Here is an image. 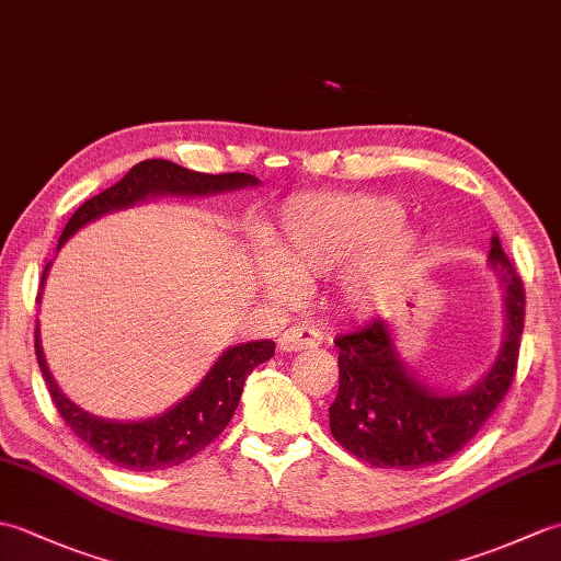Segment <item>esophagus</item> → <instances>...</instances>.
<instances>
[{
    "instance_id": "esophagus-1",
    "label": "esophagus",
    "mask_w": 561,
    "mask_h": 561,
    "mask_svg": "<svg viewBox=\"0 0 561 561\" xmlns=\"http://www.w3.org/2000/svg\"><path fill=\"white\" fill-rule=\"evenodd\" d=\"M323 344V332L313 325H291L282 332L279 337V350L282 352H299V350H311Z\"/></svg>"
}]
</instances>
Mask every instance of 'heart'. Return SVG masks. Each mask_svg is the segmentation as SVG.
<instances>
[{
	"label": "heart",
	"instance_id": "obj_1",
	"mask_svg": "<svg viewBox=\"0 0 561 561\" xmlns=\"http://www.w3.org/2000/svg\"><path fill=\"white\" fill-rule=\"evenodd\" d=\"M400 221L402 209L388 197L313 195L284 209L265 245L291 279H313L344 265L337 282L342 301L366 313L396 299L420 267V236ZM280 273L260 265L257 284L270 299L287 301L294 284Z\"/></svg>",
	"mask_w": 561,
	"mask_h": 561
}]
</instances>
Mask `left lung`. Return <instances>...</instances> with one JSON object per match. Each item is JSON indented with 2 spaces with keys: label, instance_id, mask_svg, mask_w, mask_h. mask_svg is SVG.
<instances>
[{
  "label": "left lung",
  "instance_id": "left-lung-1",
  "mask_svg": "<svg viewBox=\"0 0 561 561\" xmlns=\"http://www.w3.org/2000/svg\"><path fill=\"white\" fill-rule=\"evenodd\" d=\"M490 262L506 289V337L492 371L468 392L438 396L416 383L398 359L386 320L335 337L340 388L330 432L344 450L374 468L416 470L456 456L480 434L514 383L526 320V289L496 236Z\"/></svg>",
  "mask_w": 561,
  "mask_h": 561
}]
</instances>
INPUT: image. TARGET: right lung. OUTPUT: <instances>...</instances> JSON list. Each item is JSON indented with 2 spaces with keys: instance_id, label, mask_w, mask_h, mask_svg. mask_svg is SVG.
<instances>
[{
  "instance_id": "right-lung-1",
  "label": "right lung",
  "mask_w": 561,
  "mask_h": 561,
  "mask_svg": "<svg viewBox=\"0 0 561 561\" xmlns=\"http://www.w3.org/2000/svg\"><path fill=\"white\" fill-rule=\"evenodd\" d=\"M245 185H257V178L248 173H197L183 169V165H178L173 161L147 159L133 165L121 183H115L96 197L83 202V205L71 214L62 236H59L57 248L87 221L101 217L105 211L135 205V202L145 199L147 195H207ZM47 267H50V262H47ZM45 272L41 279V289L45 282ZM272 354V340L248 342L226 350L219 356V362L211 366V371L205 376V380H202L183 402H178L173 410L161 416H153V420L147 422L121 424L96 420V416L81 412L77 404H71L62 392H59L50 371H47L38 340V328H35V356H38V366L43 371L45 386L50 390L55 408L62 414L67 426L83 440V444L101 453L105 460L139 472L173 468V465H181L197 456L199 450H205L211 440L224 432L226 424L231 422V416L238 408V400H241L248 374L253 371L255 366L265 364Z\"/></svg>"
}]
</instances>
